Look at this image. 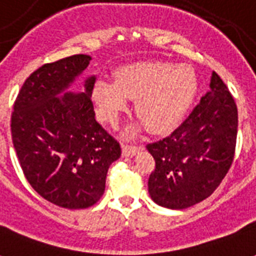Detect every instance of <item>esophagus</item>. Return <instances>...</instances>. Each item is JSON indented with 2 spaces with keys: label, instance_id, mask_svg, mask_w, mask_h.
I'll use <instances>...</instances> for the list:
<instances>
[{
  "label": "esophagus",
  "instance_id": "esophagus-1",
  "mask_svg": "<svg viewBox=\"0 0 256 256\" xmlns=\"http://www.w3.org/2000/svg\"><path fill=\"white\" fill-rule=\"evenodd\" d=\"M138 150H140V146H136V144H124L122 146V152H124V156H134Z\"/></svg>",
  "mask_w": 256,
  "mask_h": 256
}]
</instances>
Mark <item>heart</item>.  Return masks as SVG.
Instances as JSON below:
<instances>
[{
	"label": "heart",
	"mask_w": 256,
	"mask_h": 256,
	"mask_svg": "<svg viewBox=\"0 0 256 256\" xmlns=\"http://www.w3.org/2000/svg\"><path fill=\"white\" fill-rule=\"evenodd\" d=\"M198 90L195 72L187 65L146 61L128 64L114 73V81L96 80L92 100L104 124H116L136 100L134 108L152 132H164L182 120Z\"/></svg>",
	"instance_id": "heart-1"
}]
</instances>
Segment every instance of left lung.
Returning <instances> with one entry per match:
<instances>
[{"label":"left lung","mask_w":256,"mask_h":256,"mask_svg":"<svg viewBox=\"0 0 256 256\" xmlns=\"http://www.w3.org/2000/svg\"><path fill=\"white\" fill-rule=\"evenodd\" d=\"M238 132V108L218 74L210 92L176 130L146 148L156 160L148 176L152 200L182 210L208 198L230 170Z\"/></svg>","instance_id":"1"}]
</instances>
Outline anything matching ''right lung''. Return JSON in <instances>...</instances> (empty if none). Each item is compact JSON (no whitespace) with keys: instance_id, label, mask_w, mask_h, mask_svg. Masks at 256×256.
<instances>
[{"instance_id":"obj_1","label":"right lung","mask_w":256,"mask_h":256,"mask_svg":"<svg viewBox=\"0 0 256 256\" xmlns=\"http://www.w3.org/2000/svg\"><path fill=\"white\" fill-rule=\"evenodd\" d=\"M92 58L76 54L45 64L24 82L12 112V138L28 182L42 198L65 208H88L104 192L120 142L96 120L92 92H65Z\"/></svg>"}]
</instances>
